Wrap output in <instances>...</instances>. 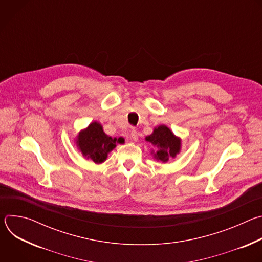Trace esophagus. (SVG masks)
<instances>
[{"mask_svg": "<svg viewBox=\"0 0 262 262\" xmlns=\"http://www.w3.org/2000/svg\"><path fill=\"white\" fill-rule=\"evenodd\" d=\"M130 138H132V140L134 142H136L138 140V138H139V133L136 129H133L132 133H130Z\"/></svg>", "mask_w": 262, "mask_h": 262, "instance_id": "1", "label": "esophagus"}]
</instances>
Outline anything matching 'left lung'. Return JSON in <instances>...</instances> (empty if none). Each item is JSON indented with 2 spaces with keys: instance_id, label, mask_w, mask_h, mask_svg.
<instances>
[{
  "instance_id": "obj_1",
  "label": "left lung",
  "mask_w": 262,
  "mask_h": 262,
  "mask_svg": "<svg viewBox=\"0 0 262 262\" xmlns=\"http://www.w3.org/2000/svg\"><path fill=\"white\" fill-rule=\"evenodd\" d=\"M145 140L156 147L155 159L163 163L174 159L180 152L181 140L166 125L156 127L154 133L150 136H147Z\"/></svg>"
}]
</instances>
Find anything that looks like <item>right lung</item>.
Wrapping results in <instances>:
<instances>
[{
	"instance_id": "1",
	"label": "right lung",
	"mask_w": 262,
	"mask_h": 262,
	"mask_svg": "<svg viewBox=\"0 0 262 262\" xmlns=\"http://www.w3.org/2000/svg\"><path fill=\"white\" fill-rule=\"evenodd\" d=\"M122 138H111L104 134L100 123L94 121L89 126L81 130L77 138V146L86 159L92 160L95 164L103 163L107 154L121 143Z\"/></svg>"
}]
</instances>
